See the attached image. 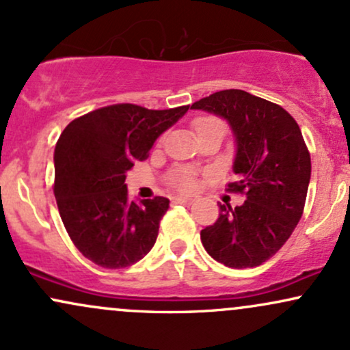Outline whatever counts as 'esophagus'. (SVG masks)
<instances>
[{"label":"esophagus","instance_id":"esophagus-1","mask_svg":"<svg viewBox=\"0 0 350 350\" xmlns=\"http://www.w3.org/2000/svg\"><path fill=\"white\" fill-rule=\"evenodd\" d=\"M174 202L176 204H184V206H191V204L194 202V199H191V198H176Z\"/></svg>","mask_w":350,"mask_h":350}]
</instances>
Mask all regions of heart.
I'll return each mask as SVG.
<instances>
[{
    "instance_id": "1",
    "label": "heart",
    "mask_w": 350,
    "mask_h": 350,
    "mask_svg": "<svg viewBox=\"0 0 350 350\" xmlns=\"http://www.w3.org/2000/svg\"><path fill=\"white\" fill-rule=\"evenodd\" d=\"M208 122H214V120H212V118H204V120H200L198 126L202 128L204 124L208 123ZM170 184H171L172 187L179 189V191L191 192V191H194V187H196V179H194V176H192L189 171H186V170H179V171L171 172V176H170Z\"/></svg>"
}]
</instances>
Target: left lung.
Returning <instances> with one entry per match:
<instances>
[{
    "label": "left lung",
    "mask_w": 350,
    "mask_h": 350,
    "mask_svg": "<svg viewBox=\"0 0 350 350\" xmlns=\"http://www.w3.org/2000/svg\"><path fill=\"white\" fill-rule=\"evenodd\" d=\"M220 116L235 139V183L245 202L220 204L214 226L200 232L212 258L230 268H253L283 247L298 226L311 179V156L298 123L284 108L243 90H222L192 103Z\"/></svg>",
    "instance_id": "obj_1"
}]
</instances>
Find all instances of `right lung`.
<instances>
[{"instance_id": "add662e5", "label": "right lung", "mask_w": 350, "mask_h": 350, "mask_svg": "<svg viewBox=\"0 0 350 350\" xmlns=\"http://www.w3.org/2000/svg\"><path fill=\"white\" fill-rule=\"evenodd\" d=\"M187 110L120 103L80 116L62 131L54 151V194L67 234L90 262L126 268L152 248L170 199L130 200L124 179Z\"/></svg>"}]
</instances>
